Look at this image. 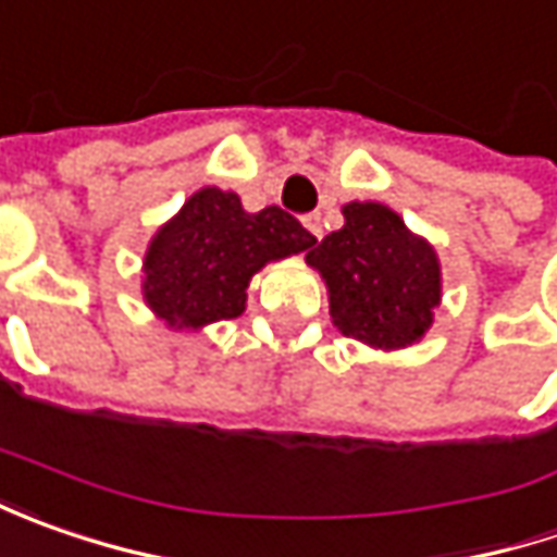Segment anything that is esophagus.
Wrapping results in <instances>:
<instances>
[{"label":"esophagus","instance_id":"34e87169","mask_svg":"<svg viewBox=\"0 0 557 557\" xmlns=\"http://www.w3.org/2000/svg\"><path fill=\"white\" fill-rule=\"evenodd\" d=\"M304 225L310 228L315 238H322V216H319V213H307V216H304Z\"/></svg>","mask_w":557,"mask_h":557}]
</instances>
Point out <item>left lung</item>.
Returning <instances> with one entry per match:
<instances>
[{
    "instance_id": "8db88e82",
    "label": "left lung",
    "mask_w": 557,
    "mask_h": 557,
    "mask_svg": "<svg viewBox=\"0 0 557 557\" xmlns=\"http://www.w3.org/2000/svg\"><path fill=\"white\" fill-rule=\"evenodd\" d=\"M344 228L307 253L329 285L334 325L347 337L396 350L434 322L440 263L384 203H347Z\"/></svg>"
}]
</instances>
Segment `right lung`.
Masks as SVG:
<instances>
[{"mask_svg": "<svg viewBox=\"0 0 557 557\" xmlns=\"http://www.w3.org/2000/svg\"><path fill=\"white\" fill-rule=\"evenodd\" d=\"M315 245L282 207L247 213L223 188L195 191L145 253V300L173 329L245 312L247 282L269 260Z\"/></svg>", "mask_w": 557, "mask_h": 557, "instance_id": "add662e5", "label": "right lung"}]
</instances>
